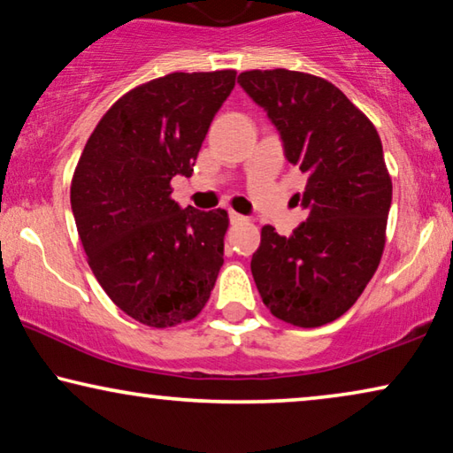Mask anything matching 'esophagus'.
Here are the masks:
<instances>
[{
    "label": "esophagus",
    "mask_w": 453,
    "mask_h": 453,
    "mask_svg": "<svg viewBox=\"0 0 453 453\" xmlns=\"http://www.w3.org/2000/svg\"><path fill=\"white\" fill-rule=\"evenodd\" d=\"M229 219H232L234 224H238V221H246L244 215H240V213H235V211H229Z\"/></svg>",
    "instance_id": "obj_1"
}]
</instances>
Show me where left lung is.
<instances>
[{"mask_svg":"<svg viewBox=\"0 0 453 453\" xmlns=\"http://www.w3.org/2000/svg\"><path fill=\"white\" fill-rule=\"evenodd\" d=\"M280 134L285 157L309 174L295 195L307 221L285 238L265 226L252 256L258 293L296 327L335 321L357 301L380 265L393 183L382 142L364 113L329 81L299 71L238 77Z\"/></svg>","mask_w":453,"mask_h":453,"instance_id":"8db88e82","label":"left lung"}]
</instances>
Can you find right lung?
<instances>
[{"mask_svg":"<svg viewBox=\"0 0 453 453\" xmlns=\"http://www.w3.org/2000/svg\"><path fill=\"white\" fill-rule=\"evenodd\" d=\"M235 71L171 73L127 91L87 140L71 207L107 296L148 327L191 321L224 265L227 211L180 209L171 180L191 177Z\"/></svg>","mask_w":453,"mask_h":453,"instance_id":"add662e5","label":"right lung"}]
</instances>
